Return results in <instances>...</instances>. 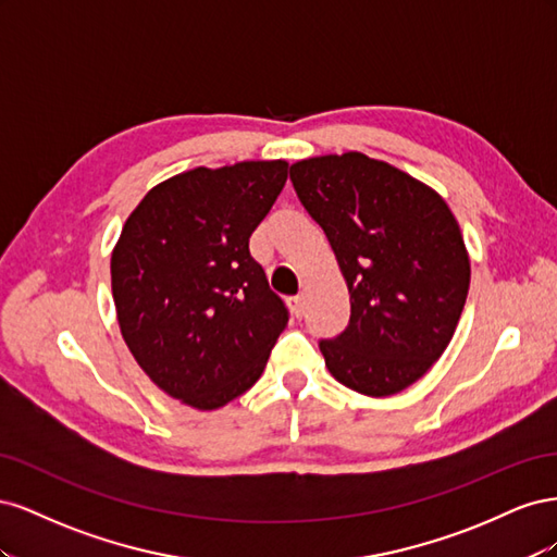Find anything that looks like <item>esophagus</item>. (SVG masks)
Here are the masks:
<instances>
[{"label":"esophagus","instance_id":"1","mask_svg":"<svg viewBox=\"0 0 557 557\" xmlns=\"http://www.w3.org/2000/svg\"><path fill=\"white\" fill-rule=\"evenodd\" d=\"M288 305H290V311H293V315H295V318H301V315H305V299H301V295L290 297V299H288Z\"/></svg>","mask_w":557,"mask_h":557}]
</instances>
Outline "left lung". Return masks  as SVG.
<instances>
[{"label": "left lung", "mask_w": 557, "mask_h": 557, "mask_svg": "<svg viewBox=\"0 0 557 557\" xmlns=\"http://www.w3.org/2000/svg\"><path fill=\"white\" fill-rule=\"evenodd\" d=\"M290 181L350 295L348 327L320 342L330 374L369 397L401 393L442 358L465 309L458 221L425 183L356 150L299 160Z\"/></svg>", "instance_id": "8db88e82"}]
</instances>
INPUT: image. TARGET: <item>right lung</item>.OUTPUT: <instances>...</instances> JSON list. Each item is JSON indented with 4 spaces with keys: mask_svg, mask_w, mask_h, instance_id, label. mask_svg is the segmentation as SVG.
<instances>
[{
    "mask_svg": "<svg viewBox=\"0 0 557 557\" xmlns=\"http://www.w3.org/2000/svg\"><path fill=\"white\" fill-rule=\"evenodd\" d=\"M285 178V160L166 178L129 213L113 248L111 290L129 352L160 391L199 411L244 395L288 325L248 250Z\"/></svg>",
    "mask_w": 557,
    "mask_h": 557,
    "instance_id": "1",
    "label": "right lung"
}]
</instances>
